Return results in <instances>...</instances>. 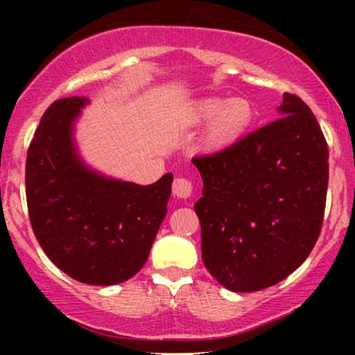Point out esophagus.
I'll list each match as a JSON object with an SVG mask.
<instances>
[{"label": "esophagus", "mask_w": 355, "mask_h": 355, "mask_svg": "<svg viewBox=\"0 0 355 355\" xmlns=\"http://www.w3.org/2000/svg\"><path fill=\"white\" fill-rule=\"evenodd\" d=\"M172 191L175 197L178 198H189L193 193V185L189 178L185 177H177L172 183Z\"/></svg>", "instance_id": "34e87169"}]
</instances>
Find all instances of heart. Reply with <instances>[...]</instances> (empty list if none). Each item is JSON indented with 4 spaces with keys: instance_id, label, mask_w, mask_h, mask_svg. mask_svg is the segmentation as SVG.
Wrapping results in <instances>:
<instances>
[{
    "instance_id": "heart-1",
    "label": "heart",
    "mask_w": 355,
    "mask_h": 355,
    "mask_svg": "<svg viewBox=\"0 0 355 355\" xmlns=\"http://www.w3.org/2000/svg\"><path fill=\"white\" fill-rule=\"evenodd\" d=\"M254 120V110L243 98H205L197 101L189 112L191 125L209 123L205 145L209 148H225L239 140Z\"/></svg>"
}]
</instances>
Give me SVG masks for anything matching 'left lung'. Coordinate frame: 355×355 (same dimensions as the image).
Masks as SVG:
<instances>
[{"mask_svg": "<svg viewBox=\"0 0 355 355\" xmlns=\"http://www.w3.org/2000/svg\"><path fill=\"white\" fill-rule=\"evenodd\" d=\"M280 118L195 157L203 197L202 259L232 292H257L302 266L324 222L329 148L317 118L285 93Z\"/></svg>", "mask_w": 355, "mask_h": 355, "instance_id": "8db88e82", "label": "left lung"}]
</instances>
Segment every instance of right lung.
Masks as SVG:
<instances>
[{"label": "right lung", "mask_w": 355, "mask_h": 355, "mask_svg": "<svg viewBox=\"0 0 355 355\" xmlns=\"http://www.w3.org/2000/svg\"><path fill=\"white\" fill-rule=\"evenodd\" d=\"M87 98L53 101L26 157V202L35 237L60 270L80 282L132 279L148 259L166 215L172 173L152 185L105 178L73 145V121Z\"/></svg>", "instance_id": "add662e5"}]
</instances>
